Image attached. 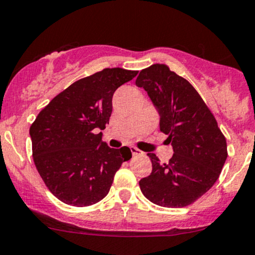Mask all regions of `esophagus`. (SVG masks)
<instances>
[{
	"mask_svg": "<svg viewBox=\"0 0 255 255\" xmlns=\"http://www.w3.org/2000/svg\"><path fill=\"white\" fill-rule=\"evenodd\" d=\"M130 151H132L133 156H141L142 155V151H140L138 147H135V146H130Z\"/></svg>",
	"mask_w": 255,
	"mask_h": 255,
	"instance_id": "obj_1",
	"label": "esophagus"
}]
</instances>
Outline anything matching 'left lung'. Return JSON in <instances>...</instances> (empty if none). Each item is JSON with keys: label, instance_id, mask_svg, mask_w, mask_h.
<instances>
[{"label": "left lung", "instance_id": "8db88e82", "mask_svg": "<svg viewBox=\"0 0 255 255\" xmlns=\"http://www.w3.org/2000/svg\"><path fill=\"white\" fill-rule=\"evenodd\" d=\"M135 85L149 94L174 151L168 163L147 153L152 172L139 181L142 195L161 207L191 205L219 178L228 157L225 136L191 83L164 64L141 70Z\"/></svg>", "mask_w": 255, "mask_h": 255}]
</instances>
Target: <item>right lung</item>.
I'll return each mask as SVG.
<instances>
[{
    "label": "right lung",
    "instance_id": "right-lung-1",
    "mask_svg": "<svg viewBox=\"0 0 255 255\" xmlns=\"http://www.w3.org/2000/svg\"><path fill=\"white\" fill-rule=\"evenodd\" d=\"M138 71L104 69L64 89L30 127L32 157L46 186L70 206L87 207L109 194L115 173L132 157L130 149H111L102 132L113 113V96Z\"/></svg>",
    "mask_w": 255,
    "mask_h": 255
}]
</instances>
